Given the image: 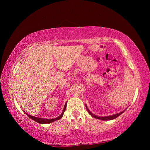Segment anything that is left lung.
Listing matches in <instances>:
<instances>
[{
	"mask_svg": "<svg viewBox=\"0 0 150 150\" xmlns=\"http://www.w3.org/2000/svg\"><path fill=\"white\" fill-rule=\"evenodd\" d=\"M85 106H86V108H87V110L88 111V112L89 113L90 115L92 116L93 117H94V118H97V119H100V120H113V119H115V118H116L117 117H118V116H120V115H122V114L125 111V110H126V109H125V110H123L122 112H121L118 113V114H115V115H110V116H96L95 115H93L92 112H91V111L88 110L87 106L86 105H85Z\"/></svg>",
	"mask_w": 150,
	"mask_h": 150,
	"instance_id": "1",
	"label": "left lung"
}]
</instances>
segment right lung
Wrapping results in <instances>:
<instances>
[{"label":"right lung","instance_id":"obj_1","mask_svg":"<svg viewBox=\"0 0 150 150\" xmlns=\"http://www.w3.org/2000/svg\"><path fill=\"white\" fill-rule=\"evenodd\" d=\"M65 108H66V103L64 106V108H63V110L62 112V113L61 114V115L58 116V117L55 118H52V119H47V118H38V117H35V116H32L31 115H28V114L26 113L27 116H28L29 118H30L31 119H32L33 120H34L35 122H36L39 123V124H49V123H52L54 121H56L59 120L60 118H62V116L63 115V113H64V112L65 110Z\"/></svg>","mask_w":150,"mask_h":150}]
</instances>
